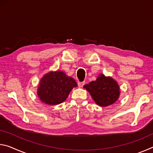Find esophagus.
<instances>
[{
    "label": "esophagus",
    "instance_id": "34e87169",
    "mask_svg": "<svg viewBox=\"0 0 153 153\" xmlns=\"http://www.w3.org/2000/svg\"><path fill=\"white\" fill-rule=\"evenodd\" d=\"M77 84H78L79 87H82L84 85V82H79Z\"/></svg>",
    "mask_w": 153,
    "mask_h": 153
}]
</instances>
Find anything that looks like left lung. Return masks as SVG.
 Wrapping results in <instances>:
<instances>
[{
	"instance_id": "1",
	"label": "left lung",
	"mask_w": 153,
	"mask_h": 153,
	"mask_svg": "<svg viewBox=\"0 0 153 153\" xmlns=\"http://www.w3.org/2000/svg\"><path fill=\"white\" fill-rule=\"evenodd\" d=\"M98 105L101 107L113 104L120 96V87L113 78L100 75L95 81L84 86Z\"/></svg>"
}]
</instances>
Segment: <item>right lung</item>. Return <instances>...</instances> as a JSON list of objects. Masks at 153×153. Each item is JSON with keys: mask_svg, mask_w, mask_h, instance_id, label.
Here are the masks:
<instances>
[{"mask_svg": "<svg viewBox=\"0 0 153 153\" xmlns=\"http://www.w3.org/2000/svg\"><path fill=\"white\" fill-rule=\"evenodd\" d=\"M77 86L76 80L63 71H51L40 79L38 94L46 104L58 105L65 100L71 90Z\"/></svg>", "mask_w": 153, "mask_h": 153, "instance_id": "1", "label": "right lung"}]
</instances>
